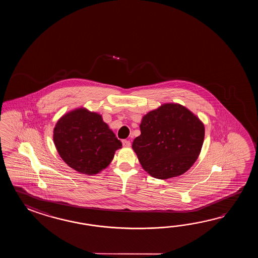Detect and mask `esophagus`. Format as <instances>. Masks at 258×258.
<instances>
[{"mask_svg":"<svg viewBox=\"0 0 258 258\" xmlns=\"http://www.w3.org/2000/svg\"><path fill=\"white\" fill-rule=\"evenodd\" d=\"M122 146L124 148H129L131 146V142L129 140H122Z\"/></svg>","mask_w":258,"mask_h":258,"instance_id":"esophagus-1","label":"esophagus"}]
</instances>
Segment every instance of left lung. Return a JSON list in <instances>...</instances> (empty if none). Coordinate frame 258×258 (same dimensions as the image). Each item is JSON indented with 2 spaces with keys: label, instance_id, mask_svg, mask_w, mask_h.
I'll return each mask as SVG.
<instances>
[{
  "label": "left lung",
  "instance_id": "left-lung-1",
  "mask_svg": "<svg viewBox=\"0 0 258 258\" xmlns=\"http://www.w3.org/2000/svg\"><path fill=\"white\" fill-rule=\"evenodd\" d=\"M141 135L132 145L143 169L160 180L181 175L201 152L205 125L179 103H164L143 116Z\"/></svg>",
  "mask_w": 258,
  "mask_h": 258
}]
</instances>
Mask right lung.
I'll return each instance as SVG.
<instances>
[{
  "instance_id": "right-lung-1",
  "label": "right lung",
  "mask_w": 258,
  "mask_h": 258,
  "mask_svg": "<svg viewBox=\"0 0 258 258\" xmlns=\"http://www.w3.org/2000/svg\"><path fill=\"white\" fill-rule=\"evenodd\" d=\"M53 143L61 159L86 175L106 169L121 143L102 115L81 107L64 113L53 128Z\"/></svg>"
}]
</instances>
